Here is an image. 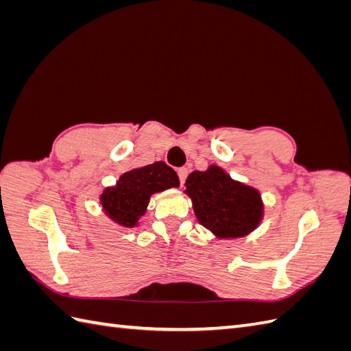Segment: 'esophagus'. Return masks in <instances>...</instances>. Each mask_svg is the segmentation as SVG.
Returning a JSON list of instances; mask_svg holds the SVG:
<instances>
[{
    "mask_svg": "<svg viewBox=\"0 0 351 351\" xmlns=\"http://www.w3.org/2000/svg\"><path fill=\"white\" fill-rule=\"evenodd\" d=\"M178 176H180V182H181V185H184L185 180H187V176H189V169H187V167H181V169H178Z\"/></svg>",
    "mask_w": 351,
    "mask_h": 351,
    "instance_id": "1",
    "label": "esophagus"
}]
</instances>
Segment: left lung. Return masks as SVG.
I'll return each instance as SVG.
<instances>
[{"instance_id":"obj_1","label":"left lung","mask_w":351,"mask_h":351,"mask_svg":"<svg viewBox=\"0 0 351 351\" xmlns=\"http://www.w3.org/2000/svg\"><path fill=\"white\" fill-rule=\"evenodd\" d=\"M185 185L199 221L221 238L249 234L263 217L259 193L230 180L220 167L193 171Z\"/></svg>"}]
</instances>
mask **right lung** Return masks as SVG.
I'll list each match as a JSON object with an SVG mask.
<instances>
[{
	"label": "right lung",
	"mask_w": 351,
	"mask_h": 351,
	"mask_svg": "<svg viewBox=\"0 0 351 351\" xmlns=\"http://www.w3.org/2000/svg\"><path fill=\"white\" fill-rule=\"evenodd\" d=\"M178 185L180 180L176 171L166 162L156 161L126 171L116 187L104 191L101 202L110 219L122 226L132 228L136 226L138 217L145 214L152 193Z\"/></svg>",
	"instance_id": "obj_1"
}]
</instances>
